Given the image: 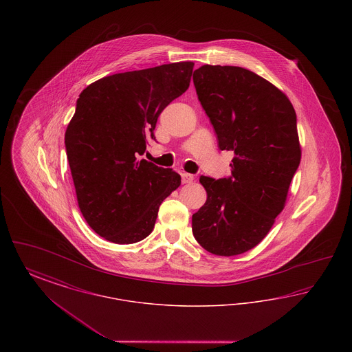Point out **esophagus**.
I'll use <instances>...</instances> for the list:
<instances>
[{"label":"esophagus","instance_id":"1","mask_svg":"<svg viewBox=\"0 0 352 352\" xmlns=\"http://www.w3.org/2000/svg\"><path fill=\"white\" fill-rule=\"evenodd\" d=\"M181 177H182V184H191L194 181V175L190 173H182Z\"/></svg>","mask_w":352,"mask_h":352}]
</instances>
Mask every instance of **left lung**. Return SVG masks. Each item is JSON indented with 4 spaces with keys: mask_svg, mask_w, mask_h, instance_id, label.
Returning <instances> with one entry per match:
<instances>
[{
    "mask_svg": "<svg viewBox=\"0 0 352 352\" xmlns=\"http://www.w3.org/2000/svg\"><path fill=\"white\" fill-rule=\"evenodd\" d=\"M192 80L220 151L234 153L228 178L201 175L207 201L192 215V234L210 253L240 254L267 236L284 208L301 161L296 111L284 92L245 68L204 65Z\"/></svg>",
    "mask_w": 352,
    "mask_h": 352,
    "instance_id": "left-lung-1",
    "label": "left lung"
}]
</instances>
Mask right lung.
I'll return each mask as SVG.
<instances>
[{"mask_svg": "<svg viewBox=\"0 0 352 352\" xmlns=\"http://www.w3.org/2000/svg\"><path fill=\"white\" fill-rule=\"evenodd\" d=\"M192 62L105 76L79 95L65 144L79 208L116 244L151 234L158 208L181 175L140 157L155 140L158 116L190 85Z\"/></svg>", "mask_w": 352, "mask_h": 352, "instance_id": "obj_1", "label": "right lung"}]
</instances>
